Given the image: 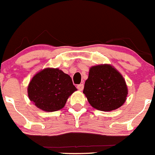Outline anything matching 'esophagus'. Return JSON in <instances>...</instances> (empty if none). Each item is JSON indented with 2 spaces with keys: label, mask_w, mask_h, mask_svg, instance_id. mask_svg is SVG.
I'll return each mask as SVG.
<instances>
[{
  "label": "esophagus",
  "mask_w": 155,
  "mask_h": 155,
  "mask_svg": "<svg viewBox=\"0 0 155 155\" xmlns=\"http://www.w3.org/2000/svg\"><path fill=\"white\" fill-rule=\"evenodd\" d=\"M84 84H78V85L77 86V88L78 89V90H81H81H83V89H84Z\"/></svg>",
  "instance_id": "34e87169"
}]
</instances>
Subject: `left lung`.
Masks as SVG:
<instances>
[{
    "label": "left lung",
    "instance_id": "left-lung-1",
    "mask_svg": "<svg viewBox=\"0 0 155 155\" xmlns=\"http://www.w3.org/2000/svg\"><path fill=\"white\" fill-rule=\"evenodd\" d=\"M83 93L92 107L111 111L126 102L128 88L124 78L114 67L101 64L90 68Z\"/></svg>",
    "mask_w": 155,
    "mask_h": 155
}]
</instances>
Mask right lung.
<instances>
[{
    "mask_svg": "<svg viewBox=\"0 0 155 155\" xmlns=\"http://www.w3.org/2000/svg\"><path fill=\"white\" fill-rule=\"evenodd\" d=\"M76 90L68 74L58 68H46L31 78L28 96L38 108L52 112L64 108L68 97Z\"/></svg>",
    "mask_w": 155,
    "mask_h": 155,
    "instance_id": "add662e5",
    "label": "right lung"
}]
</instances>
